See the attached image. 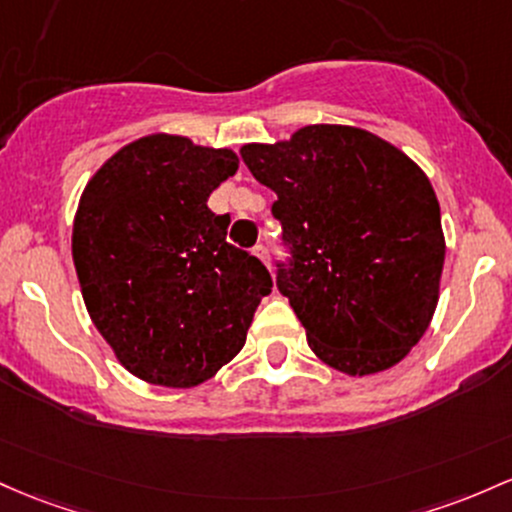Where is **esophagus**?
Listing matches in <instances>:
<instances>
[{
  "mask_svg": "<svg viewBox=\"0 0 512 512\" xmlns=\"http://www.w3.org/2000/svg\"><path fill=\"white\" fill-rule=\"evenodd\" d=\"M255 255L260 257V260L269 267V250H267V245H255Z\"/></svg>",
  "mask_w": 512,
  "mask_h": 512,
  "instance_id": "34e87169",
  "label": "esophagus"
}]
</instances>
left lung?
I'll use <instances>...</instances> for the list:
<instances>
[{
  "label": "left lung",
  "mask_w": 512,
  "mask_h": 512,
  "mask_svg": "<svg viewBox=\"0 0 512 512\" xmlns=\"http://www.w3.org/2000/svg\"><path fill=\"white\" fill-rule=\"evenodd\" d=\"M240 155L277 194L272 213L291 252L277 286L308 347L350 376L401 362L428 330L445 265L425 172L384 138L333 123L243 145Z\"/></svg>",
  "instance_id": "left-lung-1"
}]
</instances>
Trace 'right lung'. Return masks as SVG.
Segmentation results:
<instances>
[{"label": "right lung", "mask_w": 512, "mask_h": 512, "mask_svg": "<svg viewBox=\"0 0 512 512\" xmlns=\"http://www.w3.org/2000/svg\"><path fill=\"white\" fill-rule=\"evenodd\" d=\"M238 170L228 148L153 133L87 182L72 226L82 299L138 379L192 389L243 350L267 267L226 243L230 216L206 201Z\"/></svg>", "instance_id": "1"}]
</instances>
